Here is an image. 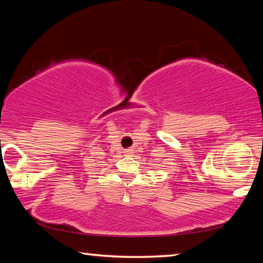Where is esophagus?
Listing matches in <instances>:
<instances>
[{"label":"esophagus","mask_w":263,"mask_h":263,"mask_svg":"<svg viewBox=\"0 0 263 263\" xmlns=\"http://www.w3.org/2000/svg\"><path fill=\"white\" fill-rule=\"evenodd\" d=\"M125 153H126V154H131L132 152H131V149H126V151H125Z\"/></svg>","instance_id":"34e87169"}]
</instances>
